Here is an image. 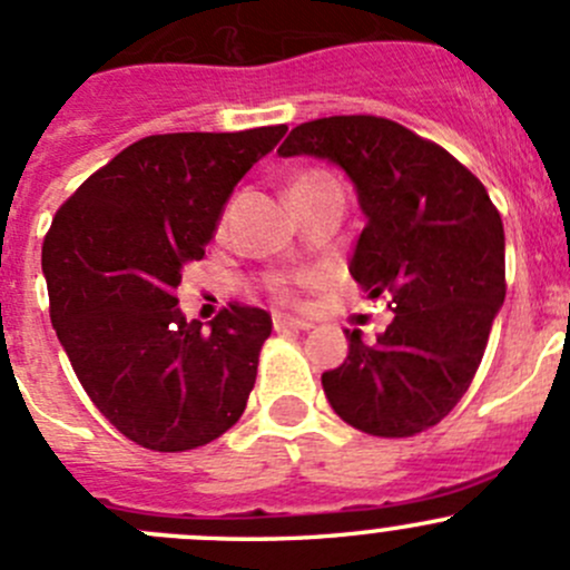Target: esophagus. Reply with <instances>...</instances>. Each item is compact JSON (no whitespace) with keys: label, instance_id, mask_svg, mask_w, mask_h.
Listing matches in <instances>:
<instances>
[{"label":"esophagus","instance_id":"34e87169","mask_svg":"<svg viewBox=\"0 0 570 570\" xmlns=\"http://www.w3.org/2000/svg\"><path fill=\"white\" fill-rule=\"evenodd\" d=\"M273 325H275V331H308V327H312V322L292 317V314H275Z\"/></svg>","mask_w":570,"mask_h":570}]
</instances>
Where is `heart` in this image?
I'll return each mask as SVG.
<instances>
[{"label":"heart","instance_id":"b5f03b06","mask_svg":"<svg viewBox=\"0 0 570 570\" xmlns=\"http://www.w3.org/2000/svg\"><path fill=\"white\" fill-rule=\"evenodd\" d=\"M325 178H331V176H325V174H301V176H295L292 178V184H289V193L292 189H297V187H308V184H317V181H325Z\"/></svg>","mask_w":570,"mask_h":570}]
</instances>
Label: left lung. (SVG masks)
Masks as SVG:
<instances>
[{
	"instance_id": "1",
	"label": "left lung",
	"mask_w": 570,
	"mask_h": 570,
	"mask_svg": "<svg viewBox=\"0 0 570 570\" xmlns=\"http://www.w3.org/2000/svg\"><path fill=\"white\" fill-rule=\"evenodd\" d=\"M281 157L338 165L366 226L350 275L389 297L394 320L372 344L347 333V358L322 372L333 411L383 439L439 424L485 353L504 303V228L480 178L452 154L375 115L295 126Z\"/></svg>"
}]
</instances>
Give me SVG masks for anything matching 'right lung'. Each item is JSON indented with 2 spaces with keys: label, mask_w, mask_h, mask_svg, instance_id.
<instances>
[{
  "label": "right lung",
  "mask_w": 570,
  "mask_h": 570,
  "mask_svg": "<svg viewBox=\"0 0 570 570\" xmlns=\"http://www.w3.org/2000/svg\"><path fill=\"white\" fill-rule=\"evenodd\" d=\"M284 135L281 124L142 137L51 220V325L94 405L146 450L209 444L248 405L269 314L228 306L200 327L176 289L184 267L204 258L239 178Z\"/></svg>",
  "instance_id": "right-lung-1"
}]
</instances>
